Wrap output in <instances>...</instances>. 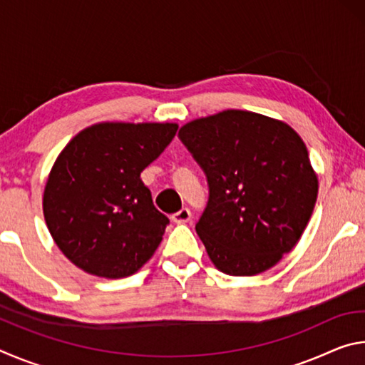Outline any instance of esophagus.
<instances>
[{
  "mask_svg": "<svg viewBox=\"0 0 365 365\" xmlns=\"http://www.w3.org/2000/svg\"><path fill=\"white\" fill-rule=\"evenodd\" d=\"M172 220L175 222V224H187V222L191 220V212L188 207H183L180 209V211L172 214Z\"/></svg>",
  "mask_w": 365,
  "mask_h": 365,
  "instance_id": "obj_1",
  "label": "esophagus"
}]
</instances>
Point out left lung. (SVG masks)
Listing matches in <instances>:
<instances>
[{"instance_id": "left-lung-1", "label": "left lung", "mask_w": 365, "mask_h": 365, "mask_svg": "<svg viewBox=\"0 0 365 365\" xmlns=\"http://www.w3.org/2000/svg\"><path fill=\"white\" fill-rule=\"evenodd\" d=\"M178 138L207 178L196 233L215 267L235 277L274 267L298 243L317 201L304 141L285 122L238 109L185 123Z\"/></svg>"}]
</instances>
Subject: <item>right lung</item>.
Wrapping results in <instances>:
<instances>
[{
    "instance_id": "right-lung-1",
    "label": "right lung",
    "mask_w": 365,
    "mask_h": 365,
    "mask_svg": "<svg viewBox=\"0 0 365 365\" xmlns=\"http://www.w3.org/2000/svg\"><path fill=\"white\" fill-rule=\"evenodd\" d=\"M177 123L101 122L73 137L54 163L43 214L63 255L91 275L122 279L143 267L169 219L140 174L175 137Z\"/></svg>"
}]
</instances>
